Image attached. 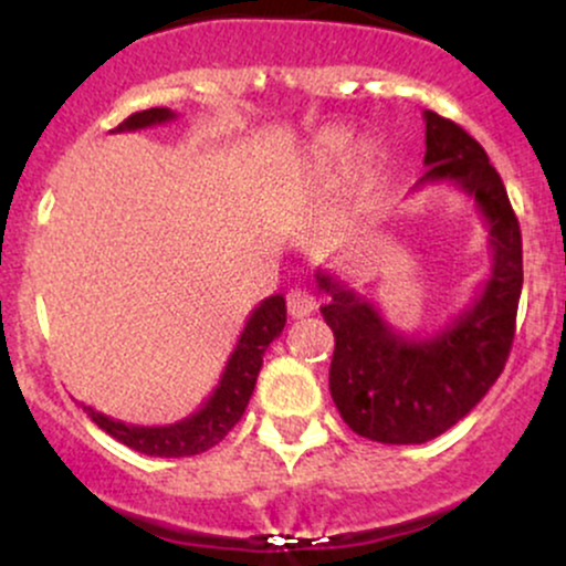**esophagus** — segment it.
<instances>
[{
	"mask_svg": "<svg viewBox=\"0 0 566 566\" xmlns=\"http://www.w3.org/2000/svg\"><path fill=\"white\" fill-rule=\"evenodd\" d=\"M314 308H316V301L308 290H290L287 292V314L292 316V319H303V316H308Z\"/></svg>",
	"mask_w": 566,
	"mask_h": 566,
	"instance_id": "esophagus-1",
	"label": "esophagus"
}]
</instances>
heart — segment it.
<instances>
[{
  "mask_svg": "<svg viewBox=\"0 0 566 566\" xmlns=\"http://www.w3.org/2000/svg\"><path fill=\"white\" fill-rule=\"evenodd\" d=\"M350 138L346 129L329 127L314 138L303 159V180L316 191H327L340 180L348 161Z\"/></svg>",
  "mask_w": 566,
  "mask_h": 566,
  "instance_id": "heart-1",
  "label": "heart"
}]
</instances>
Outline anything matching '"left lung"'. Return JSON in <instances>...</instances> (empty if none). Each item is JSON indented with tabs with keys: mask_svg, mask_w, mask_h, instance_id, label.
I'll list each match as a JSON object with an SVG mask.
<instances>
[{
	"mask_svg": "<svg viewBox=\"0 0 566 566\" xmlns=\"http://www.w3.org/2000/svg\"><path fill=\"white\" fill-rule=\"evenodd\" d=\"M428 167L418 186L452 184L469 193L490 229V279L437 335L409 337L367 297L316 271L324 322L335 335L329 394L350 431L382 444H423L463 420L495 386L511 354L522 297V231L503 180L463 127L426 112ZM415 186V188H418Z\"/></svg>",
	"mask_w": 566,
	"mask_h": 566,
	"instance_id": "obj_1",
	"label": "left lung"
}]
</instances>
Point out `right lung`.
I'll return each mask as SVG.
<instances>
[{"label":"right lung","instance_id":"add662e5","mask_svg":"<svg viewBox=\"0 0 566 566\" xmlns=\"http://www.w3.org/2000/svg\"><path fill=\"white\" fill-rule=\"evenodd\" d=\"M175 119L170 108H146L127 116L114 133H125V129H143L154 125H165V122ZM284 322H287V305H284L282 295H271L258 305L247 319L242 335H239L237 348H233L229 365H226L223 375H220L218 388L212 391L210 399L201 405L197 412L188 418L178 420L172 426H129L122 420L108 418V415L95 412L93 407L80 405L87 418L93 420L97 428L114 437L129 450L151 454V458H188V454L207 452L216 447L233 426L242 420L250 396L255 391L258 373L263 367V354L282 335Z\"/></svg>","mask_w":566,"mask_h":566}]
</instances>
